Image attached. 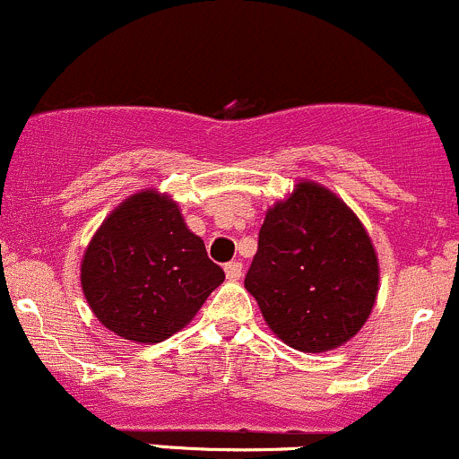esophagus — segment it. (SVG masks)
Returning a JSON list of instances; mask_svg holds the SVG:
<instances>
[{
	"label": "esophagus",
	"mask_w": 459,
	"mask_h": 459,
	"mask_svg": "<svg viewBox=\"0 0 459 459\" xmlns=\"http://www.w3.org/2000/svg\"><path fill=\"white\" fill-rule=\"evenodd\" d=\"M224 272H226V279L229 281H239L241 279V264L239 261H230V264L224 265Z\"/></svg>",
	"instance_id": "1"
}]
</instances>
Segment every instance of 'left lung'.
Segmentation results:
<instances>
[{"instance_id": "obj_1", "label": "left lung", "mask_w": 459, "mask_h": 459, "mask_svg": "<svg viewBox=\"0 0 459 459\" xmlns=\"http://www.w3.org/2000/svg\"><path fill=\"white\" fill-rule=\"evenodd\" d=\"M287 346L326 352L359 333L379 291L368 230L333 191L300 180L265 213L244 281Z\"/></svg>"}]
</instances>
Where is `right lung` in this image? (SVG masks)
<instances>
[{
	"mask_svg": "<svg viewBox=\"0 0 459 459\" xmlns=\"http://www.w3.org/2000/svg\"><path fill=\"white\" fill-rule=\"evenodd\" d=\"M224 270L185 224L172 195L143 189L95 230L80 265L84 299L122 340L156 344L185 329Z\"/></svg>",
	"mask_w": 459,
	"mask_h": 459,
	"instance_id": "add662e5",
	"label": "right lung"
}]
</instances>
